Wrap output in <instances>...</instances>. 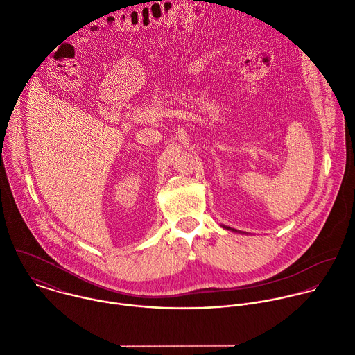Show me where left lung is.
I'll return each instance as SVG.
<instances>
[{
    "mask_svg": "<svg viewBox=\"0 0 355 355\" xmlns=\"http://www.w3.org/2000/svg\"><path fill=\"white\" fill-rule=\"evenodd\" d=\"M225 228H228V230H230V227H225ZM232 231H235V230H232Z\"/></svg>",
    "mask_w": 355,
    "mask_h": 355,
    "instance_id": "8db88e82",
    "label": "left lung"
}]
</instances>
